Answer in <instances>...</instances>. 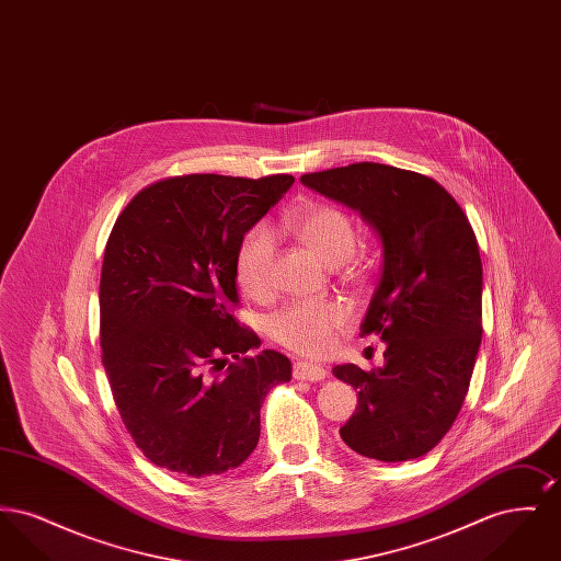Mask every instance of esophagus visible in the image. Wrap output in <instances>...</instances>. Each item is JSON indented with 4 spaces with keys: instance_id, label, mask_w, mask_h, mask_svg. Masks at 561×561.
Masks as SVG:
<instances>
[{
    "instance_id": "34e87169",
    "label": "esophagus",
    "mask_w": 561,
    "mask_h": 561,
    "mask_svg": "<svg viewBox=\"0 0 561 561\" xmlns=\"http://www.w3.org/2000/svg\"><path fill=\"white\" fill-rule=\"evenodd\" d=\"M293 376L296 380H323L328 376V370L321 368L318 364L294 362Z\"/></svg>"
}]
</instances>
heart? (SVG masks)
Listing matches in <instances>:
<instances>
[{"mask_svg": "<svg viewBox=\"0 0 561 561\" xmlns=\"http://www.w3.org/2000/svg\"><path fill=\"white\" fill-rule=\"evenodd\" d=\"M286 227L307 243L328 265H341L355 252V225L343 208L323 202H307L286 216ZM275 236L267 225L245 231L236 259L241 290L252 298H265L273 288ZM348 321L341 300H293L268 316V336L302 355H325L336 332Z\"/></svg>", "mask_w": 561, "mask_h": 561, "instance_id": "1", "label": "heart"}]
</instances>
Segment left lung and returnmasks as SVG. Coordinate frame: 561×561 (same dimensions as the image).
<instances>
[{
    "label": "left lung",
    "mask_w": 561,
    "mask_h": 561,
    "mask_svg": "<svg viewBox=\"0 0 561 561\" xmlns=\"http://www.w3.org/2000/svg\"><path fill=\"white\" fill-rule=\"evenodd\" d=\"M302 185L373 222L382 267L364 334L387 341L385 366L334 374L357 389L341 427L353 453L382 462L425 456L453 427L481 343V259L473 227L431 176L359 161L309 172Z\"/></svg>",
    "instance_id": "obj_1"
}]
</instances>
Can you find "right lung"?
<instances>
[{"instance_id":"1","label":"right lung","mask_w":561,"mask_h":561,"mask_svg":"<svg viewBox=\"0 0 561 561\" xmlns=\"http://www.w3.org/2000/svg\"><path fill=\"white\" fill-rule=\"evenodd\" d=\"M293 183L290 174L161 179L111 229L101 357L124 425L158 467L187 478L240 467L259 444L268 391L290 380L286 355H248L261 339L236 316V259ZM227 356L237 362L228 367Z\"/></svg>"}]
</instances>
